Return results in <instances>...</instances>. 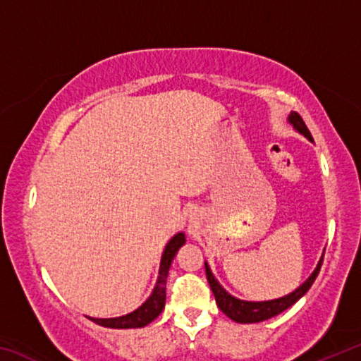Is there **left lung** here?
<instances>
[{"instance_id":"left-lung-1","label":"left lung","mask_w":361,"mask_h":361,"mask_svg":"<svg viewBox=\"0 0 361 361\" xmlns=\"http://www.w3.org/2000/svg\"><path fill=\"white\" fill-rule=\"evenodd\" d=\"M288 122L296 132L304 135L309 140V142H314V138H312V135H310L307 127H305L302 118L296 111H291L288 114ZM323 255H325V252H323ZM323 255H322L320 261L317 262V267L314 269V272L310 274L304 283L299 285L295 291L288 293V295L277 298V299H271V301H243V299L232 296L231 293L226 291L223 286L219 285V282L210 271V266L205 262L207 280H209L210 288L213 291V295H215L218 307L223 310V314H226L231 320H234L237 323H258V322H264L267 319H272V317L282 314L283 310L291 307V305L295 304L298 299H301L305 293L309 291V288L312 286L317 276H319V272H320Z\"/></svg>"}]
</instances>
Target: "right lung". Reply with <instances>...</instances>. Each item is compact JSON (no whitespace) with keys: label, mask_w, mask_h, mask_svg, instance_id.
Instances as JSON below:
<instances>
[{"label":"right lung","mask_w":361,"mask_h":361,"mask_svg":"<svg viewBox=\"0 0 361 361\" xmlns=\"http://www.w3.org/2000/svg\"><path fill=\"white\" fill-rule=\"evenodd\" d=\"M185 242H186L185 232H178V234H175L172 239L169 240L166 250H164L162 253L161 267H159V277H157L154 290H152L151 296L146 299L138 309L122 317H114V319H94V317H87V319L92 320L100 326L119 328V329L121 328L122 329L143 328L154 319H157L159 314L164 310V305H166V285H167L170 264H172L176 252L185 245Z\"/></svg>","instance_id":"1"}]
</instances>
